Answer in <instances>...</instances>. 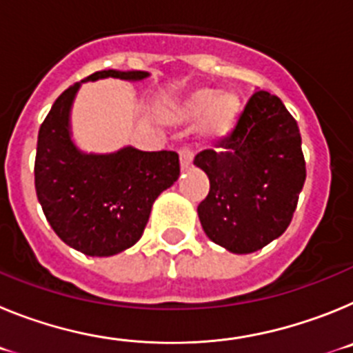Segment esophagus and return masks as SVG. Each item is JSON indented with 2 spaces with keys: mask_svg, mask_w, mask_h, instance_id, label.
<instances>
[{
  "mask_svg": "<svg viewBox=\"0 0 353 353\" xmlns=\"http://www.w3.org/2000/svg\"><path fill=\"white\" fill-rule=\"evenodd\" d=\"M179 155H180V164H182L183 170L191 166L194 154H192V150L189 148V146H182V148L179 150Z\"/></svg>",
  "mask_w": 353,
  "mask_h": 353,
  "instance_id": "obj_1",
  "label": "esophagus"
}]
</instances>
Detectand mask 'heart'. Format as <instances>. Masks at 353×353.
I'll use <instances>...</instances> for the list:
<instances>
[{
  "mask_svg": "<svg viewBox=\"0 0 353 353\" xmlns=\"http://www.w3.org/2000/svg\"><path fill=\"white\" fill-rule=\"evenodd\" d=\"M203 113H207L205 130L208 134L219 138L228 136L235 127L240 113L239 97L232 92H223L215 97L214 90H198L182 105L174 108L170 117L189 120V118L201 117Z\"/></svg>",
  "mask_w": 353,
  "mask_h": 353,
  "instance_id": "1",
  "label": "heart"
}]
</instances>
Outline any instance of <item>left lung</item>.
Segmentation results:
<instances>
[{
	"instance_id": "8db88e82",
	"label": "left lung",
	"mask_w": 353,
	"mask_h": 353,
	"mask_svg": "<svg viewBox=\"0 0 353 353\" xmlns=\"http://www.w3.org/2000/svg\"><path fill=\"white\" fill-rule=\"evenodd\" d=\"M210 191L198 205L215 244L248 254L277 239L292 223L305 180L295 118L276 95L254 92L233 132L194 157Z\"/></svg>"
}]
</instances>
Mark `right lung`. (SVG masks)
<instances>
[{
  "mask_svg": "<svg viewBox=\"0 0 353 353\" xmlns=\"http://www.w3.org/2000/svg\"><path fill=\"white\" fill-rule=\"evenodd\" d=\"M146 72L101 70V77L138 81ZM79 83L65 90L39 130L35 189L46 219L65 244L88 256H113L141 239L155 198L180 174L179 154L141 152L81 154L70 141L68 113Z\"/></svg>",
  "mask_w": 353,
  "mask_h": 353,
  "instance_id": "right-lung-1",
  "label": "right lung"
}]
</instances>
